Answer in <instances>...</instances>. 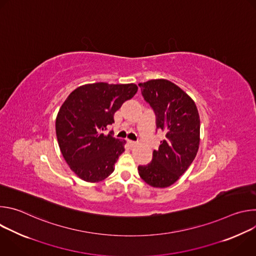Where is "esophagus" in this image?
Instances as JSON below:
<instances>
[{"label":"esophagus","mask_w":256,"mask_h":256,"mask_svg":"<svg viewBox=\"0 0 256 256\" xmlns=\"http://www.w3.org/2000/svg\"><path fill=\"white\" fill-rule=\"evenodd\" d=\"M128 144L130 146V147H136V146L138 144V142H134V140H128Z\"/></svg>","instance_id":"esophagus-1"}]
</instances>
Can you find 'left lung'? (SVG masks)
<instances>
[{"instance_id": "1", "label": "left lung", "mask_w": 256, "mask_h": 256, "mask_svg": "<svg viewBox=\"0 0 256 256\" xmlns=\"http://www.w3.org/2000/svg\"><path fill=\"white\" fill-rule=\"evenodd\" d=\"M138 86L156 114L157 128L166 134L153 152L152 162L138 167V174L153 188H168L188 170L198 151V108L184 90L168 80H150Z\"/></svg>"}]
</instances>
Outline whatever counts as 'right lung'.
<instances>
[{
  "instance_id": "right-lung-1",
  "label": "right lung",
  "mask_w": 256,
  "mask_h": 256,
  "mask_svg": "<svg viewBox=\"0 0 256 256\" xmlns=\"http://www.w3.org/2000/svg\"><path fill=\"white\" fill-rule=\"evenodd\" d=\"M136 91V84H87L72 91L60 106L56 120L60 149L72 171L84 181H102L114 171L126 140L104 130Z\"/></svg>"
}]
</instances>
